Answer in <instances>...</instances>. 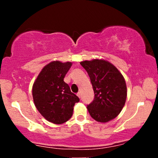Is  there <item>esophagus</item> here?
Instances as JSON below:
<instances>
[{"instance_id": "34e87169", "label": "esophagus", "mask_w": 158, "mask_h": 158, "mask_svg": "<svg viewBox=\"0 0 158 158\" xmlns=\"http://www.w3.org/2000/svg\"><path fill=\"white\" fill-rule=\"evenodd\" d=\"M77 96H78L79 98H81V93H80V92L77 93Z\"/></svg>"}]
</instances>
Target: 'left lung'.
Listing matches in <instances>:
<instances>
[{
    "mask_svg": "<svg viewBox=\"0 0 158 158\" xmlns=\"http://www.w3.org/2000/svg\"><path fill=\"white\" fill-rule=\"evenodd\" d=\"M81 64L89 75L95 94L94 101L87 106L90 116L103 123L116 118L124 107L127 95L122 73L103 60H85Z\"/></svg>",
    "mask_w": 158,
    "mask_h": 158,
    "instance_id": "8db88e82",
    "label": "left lung"
}]
</instances>
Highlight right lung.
<instances>
[{
  "mask_svg": "<svg viewBox=\"0 0 158 158\" xmlns=\"http://www.w3.org/2000/svg\"><path fill=\"white\" fill-rule=\"evenodd\" d=\"M71 66L70 62H50L44 67L32 88L36 109L47 121L56 124L70 119L75 103L80 101L64 81Z\"/></svg>",
  "mask_w": 158,
  "mask_h": 158,
  "instance_id": "obj_1",
  "label": "right lung"
}]
</instances>
